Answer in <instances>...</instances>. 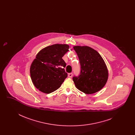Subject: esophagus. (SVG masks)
I'll return each instance as SVG.
<instances>
[{
	"label": "esophagus",
	"mask_w": 135,
	"mask_h": 135,
	"mask_svg": "<svg viewBox=\"0 0 135 135\" xmlns=\"http://www.w3.org/2000/svg\"><path fill=\"white\" fill-rule=\"evenodd\" d=\"M72 75H73V74L72 73H70L68 74V77H71L72 76Z\"/></svg>",
	"instance_id": "obj_1"
}]
</instances>
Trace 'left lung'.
<instances>
[{
  "instance_id": "obj_1",
  "label": "left lung",
  "mask_w": 135,
  "mask_h": 135,
  "mask_svg": "<svg viewBox=\"0 0 135 135\" xmlns=\"http://www.w3.org/2000/svg\"><path fill=\"white\" fill-rule=\"evenodd\" d=\"M79 58L81 72L78 77H73L76 88L86 94L101 90L106 84L108 70L99 53L88 46H74Z\"/></svg>"
}]
</instances>
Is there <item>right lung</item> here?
<instances>
[{
	"mask_svg": "<svg viewBox=\"0 0 135 135\" xmlns=\"http://www.w3.org/2000/svg\"><path fill=\"white\" fill-rule=\"evenodd\" d=\"M67 44H55L45 47L37 54L30 68L32 83L41 92L50 94L58 90L67 77L62 59L69 51Z\"/></svg>",
	"mask_w": 135,
	"mask_h": 135,
	"instance_id": "add662e5",
	"label": "right lung"
}]
</instances>
